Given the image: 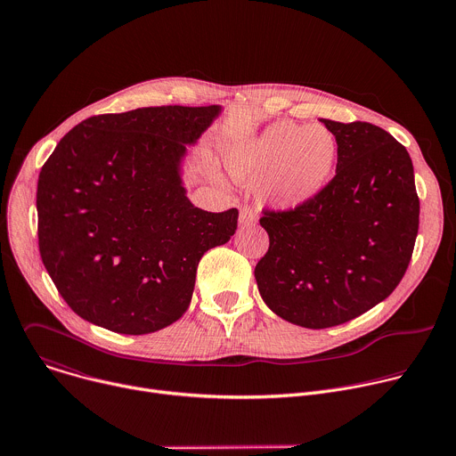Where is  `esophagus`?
I'll use <instances>...</instances> for the list:
<instances>
[{
	"label": "esophagus",
	"instance_id": "1",
	"mask_svg": "<svg viewBox=\"0 0 456 456\" xmlns=\"http://www.w3.org/2000/svg\"><path fill=\"white\" fill-rule=\"evenodd\" d=\"M256 220H257V216H256V213H254V209L250 206H243L240 209V225L241 227L252 225V224H256Z\"/></svg>",
	"mask_w": 456,
	"mask_h": 456
}]
</instances>
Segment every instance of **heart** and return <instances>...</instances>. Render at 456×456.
<instances>
[{"instance_id": "1", "label": "heart", "mask_w": 456, "mask_h": 456, "mask_svg": "<svg viewBox=\"0 0 456 456\" xmlns=\"http://www.w3.org/2000/svg\"><path fill=\"white\" fill-rule=\"evenodd\" d=\"M338 159V142L324 126L276 120L257 135L229 148L225 166L243 185H257L262 199L294 209L327 187Z\"/></svg>"}]
</instances>
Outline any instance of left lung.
<instances>
[{"label":"left lung","mask_w":456,"mask_h":456,"mask_svg":"<svg viewBox=\"0 0 456 456\" xmlns=\"http://www.w3.org/2000/svg\"><path fill=\"white\" fill-rule=\"evenodd\" d=\"M321 122L338 142L336 176L299 208L264 211L269 250L254 269L267 306L314 330L355 319L395 290L420 213L401 142L370 122Z\"/></svg>","instance_id":"obj_1"}]
</instances>
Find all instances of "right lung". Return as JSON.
Wrapping results in <instances>:
<instances>
[{"label":"right lung","mask_w":456,"mask_h":456,"mask_svg":"<svg viewBox=\"0 0 456 456\" xmlns=\"http://www.w3.org/2000/svg\"><path fill=\"white\" fill-rule=\"evenodd\" d=\"M220 111L104 113L59 141L37 180V238L45 269L77 315L126 336L183 315L200 257L238 227V209L194 208L180 176L185 144Z\"/></svg>","instance_id":"1"}]
</instances>
